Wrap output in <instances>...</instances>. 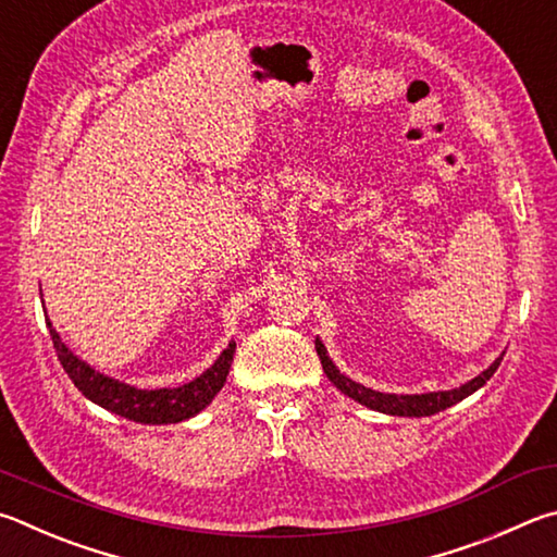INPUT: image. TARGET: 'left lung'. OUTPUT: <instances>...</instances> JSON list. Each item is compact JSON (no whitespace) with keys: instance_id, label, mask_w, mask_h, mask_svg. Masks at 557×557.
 I'll return each mask as SVG.
<instances>
[{"instance_id":"obj_1","label":"left lung","mask_w":557,"mask_h":557,"mask_svg":"<svg viewBox=\"0 0 557 557\" xmlns=\"http://www.w3.org/2000/svg\"><path fill=\"white\" fill-rule=\"evenodd\" d=\"M315 349L320 357V364H323L325 376L333 382L339 392L345 396L352 398V401L362 404L372 411L386 413V416H406V418H423V416H435L450 408L455 404H460L462 398L474 394L476 388H482L490 379L494 376L496 369H499L504 352L494 359V362L484 369L482 374H476L472 382L462 384L460 388H450V392H428V394H384V392H374V388H367L359 382H352V379L345 376L339 369L335 367L333 359H330L327 349L323 345V339L315 337Z\"/></svg>"}]
</instances>
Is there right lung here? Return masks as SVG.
Returning <instances> with one entry per match:
<instances>
[{"label":"right lung","instance_id":"right-lung-1","mask_svg":"<svg viewBox=\"0 0 557 557\" xmlns=\"http://www.w3.org/2000/svg\"><path fill=\"white\" fill-rule=\"evenodd\" d=\"M46 325L48 333H51L55 355L61 359L65 374L71 376V382L77 386V392H83L85 398H90L92 404L102 406L104 411L144 425H171L198 416L205 406L212 404V398L220 394V388L227 382L234 349H237L232 339V343L222 349L220 357L214 359V364L205 369L200 376H195L188 384L173 388H139L124 384L114 376L97 372L95 367L73 355V349L55 333V327L51 320H48V315Z\"/></svg>","mask_w":557,"mask_h":557}]
</instances>
